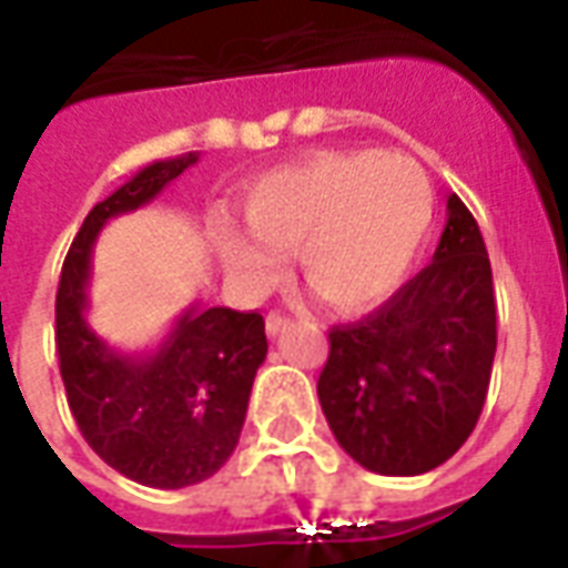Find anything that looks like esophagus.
Instances as JSON below:
<instances>
[{
  "label": "esophagus",
  "mask_w": 568,
  "mask_h": 568,
  "mask_svg": "<svg viewBox=\"0 0 568 568\" xmlns=\"http://www.w3.org/2000/svg\"><path fill=\"white\" fill-rule=\"evenodd\" d=\"M285 325H288V320H285L283 313H267V320H264V328H267V334H271V337H276L280 332H285Z\"/></svg>",
  "instance_id": "obj_1"
}]
</instances>
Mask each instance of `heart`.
<instances>
[{
	"label": "heart",
	"mask_w": 568,
	"mask_h": 568,
	"mask_svg": "<svg viewBox=\"0 0 568 568\" xmlns=\"http://www.w3.org/2000/svg\"><path fill=\"white\" fill-rule=\"evenodd\" d=\"M435 187L410 154L316 151L258 175L243 194L246 231L224 224L219 258L248 295L267 292L295 248L301 280L337 313L398 292L426 243Z\"/></svg>",
	"instance_id": "1"
}]
</instances>
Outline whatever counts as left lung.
Masks as SVG:
<instances>
[{"instance_id":"1","label":"left lung","mask_w":568,"mask_h":568,"mask_svg":"<svg viewBox=\"0 0 568 568\" xmlns=\"http://www.w3.org/2000/svg\"><path fill=\"white\" fill-rule=\"evenodd\" d=\"M320 374L334 438L377 475H423L463 447L484 410L496 356V295L487 246L463 200L432 264L381 310L328 332Z\"/></svg>"}]
</instances>
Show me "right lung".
I'll return each instance as SVG.
<instances>
[{
	"label": "right lung",
	"instance_id": "add662e5",
	"mask_svg": "<svg viewBox=\"0 0 568 568\" xmlns=\"http://www.w3.org/2000/svg\"><path fill=\"white\" fill-rule=\"evenodd\" d=\"M197 163V151L149 163L97 203L69 246L57 288V356L67 402L93 453L136 484L182 489L234 453L267 356L261 313L191 307L151 353H118L88 325L93 243L115 215L145 206Z\"/></svg>",
	"mask_w": 568,
	"mask_h": 568
}]
</instances>
